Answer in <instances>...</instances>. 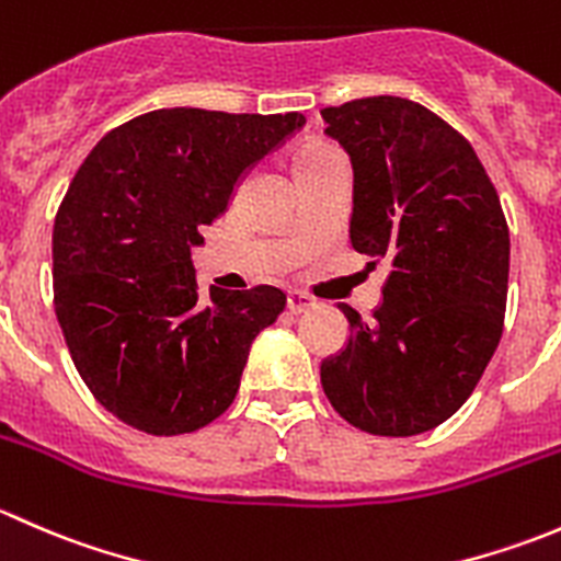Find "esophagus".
Masks as SVG:
<instances>
[{
    "instance_id": "34e87169",
    "label": "esophagus",
    "mask_w": 561,
    "mask_h": 561,
    "mask_svg": "<svg viewBox=\"0 0 561 561\" xmlns=\"http://www.w3.org/2000/svg\"><path fill=\"white\" fill-rule=\"evenodd\" d=\"M312 307V298L304 296V293H287V309H290V314H301Z\"/></svg>"
}]
</instances>
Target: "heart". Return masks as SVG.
<instances>
[{
  "label": "heart",
  "mask_w": 561,
  "mask_h": 561,
  "mask_svg": "<svg viewBox=\"0 0 561 561\" xmlns=\"http://www.w3.org/2000/svg\"><path fill=\"white\" fill-rule=\"evenodd\" d=\"M336 154H342V151H339L336 146H331V144H309V146H304L301 154H298V168L309 165V162H317V160H328V157H336Z\"/></svg>",
  "instance_id": "b5f03b06"
}]
</instances>
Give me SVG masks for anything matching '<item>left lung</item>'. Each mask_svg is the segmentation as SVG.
Instances as JSON below:
<instances>
[{
    "label": "left lung",
    "mask_w": 561,
    "mask_h": 561,
    "mask_svg": "<svg viewBox=\"0 0 561 561\" xmlns=\"http://www.w3.org/2000/svg\"><path fill=\"white\" fill-rule=\"evenodd\" d=\"M353 165L350 241L388 265L366 322L339 304L350 339L320 364L333 410L380 437L439 426L469 399L502 336L511 233L463 135L404 98L320 111Z\"/></svg>",
    "instance_id": "left-lung-1"
}]
</instances>
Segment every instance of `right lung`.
Masks as SVG:
<instances>
[{
  "mask_svg": "<svg viewBox=\"0 0 561 561\" xmlns=\"http://www.w3.org/2000/svg\"><path fill=\"white\" fill-rule=\"evenodd\" d=\"M307 124L304 113L162 107L111 129L54 222V304L72 364L107 412L157 437L195 432L239 393L279 287L197 290L201 225Z\"/></svg>",
  "mask_w": 561,
  "mask_h": 561,
  "instance_id": "add662e5",
  "label": "right lung"
}]
</instances>
